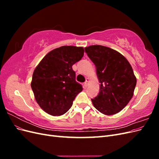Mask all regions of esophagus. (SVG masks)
<instances>
[{
  "instance_id": "1",
  "label": "esophagus",
  "mask_w": 159,
  "mask_h": 159,
  "mask_svg": "<svg viewBox=\"0 0 159 159\" xmlns=\"http://www.w3.org/2000/svg\"><path fill=\"white\" fill-rule=\"evenodd\" d=\"M89 78H87V79H86V80H85V82L84 83V86H85V88L87 87V86H88V82H89Z\"/></svg>"
}]
</instances>
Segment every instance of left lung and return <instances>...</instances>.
Listing matches in <instances>:
<instances>
[{"mask_svg":"<svg viewBox=\"0 0 159 159\" xmlns=\"http://www.w3.org/2000/svg\"><path fill=\"white\" fill-rule=\"evenodd\" d=\"M96 67L99 93L91 99L93 106L104 115L119 113L131 99L137 84L131 64L122 54L110 48L93 45L85 48Z\"/></svg>","mask_w":159,"mask_h":159,"instance_id":"obj_1","label":"left lung"}]
</instances>
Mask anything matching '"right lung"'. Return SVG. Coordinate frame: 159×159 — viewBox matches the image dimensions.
<instances>
[{
  "instance_id": "1",
  "label": "right lung",
  "mask_w": 159,
  "mask_h": 159,
  "mask_svg": "<svg viewBox=\"0 0 159 159\" xmlns=\"http://www.w3.org/2000/svg\"><path fill=\"white\" fill-rule=\"evenodd\" d=\"M84 54L83 47L64 46L50 51L35 68L31 88L38 104L53 116L64 115L83 88L72 66Z\"/></svg>"
}]
</instances>
